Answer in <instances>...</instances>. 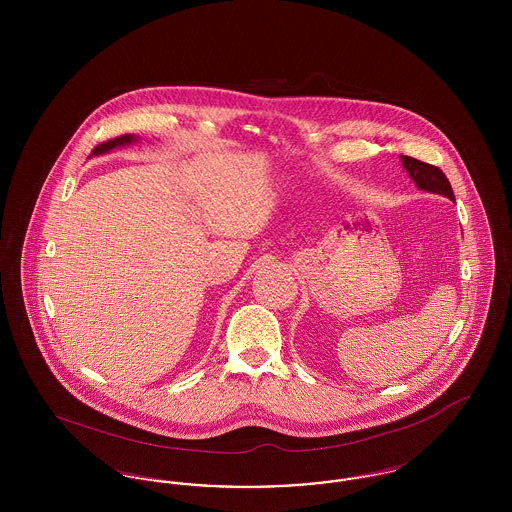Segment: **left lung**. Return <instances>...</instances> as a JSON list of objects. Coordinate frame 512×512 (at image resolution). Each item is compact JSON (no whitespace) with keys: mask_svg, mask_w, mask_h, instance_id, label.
<instances>
[{"mask_svg":"<svg viewBox=\"0 0 512 512\" xmlns=\"http://www.w3.org/2000/svg\"><path fill=\"white\" fill-rule=\"evenodd\" d=\"M401 161H403L405 171L409 172V176L413 178L414 184L420 190L430 192V194L445 195V197L455 201V194L451 190V184H449L447 176L441 172V169L430 165V163H422V161H418L414 157H407V155H403Z\"/></svg>","mask_w":512,"mask_h":512,"instance_id":"left-lung-1","label":"left lung"}]
</instances>
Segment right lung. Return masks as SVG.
<instances>
[{"mask_svg": "<svg viewBox=\"0 0 512 512\" xmlns=\"http://www.w3.org/2000/svg\"><path fill=\"white\" fill-rule=\"evenodd\" d=\"M130 142H134V136H132V134H124V136L107 140V142H103V144L94 147V149H92V155H101V153H105V151H109V149H113V147L124 146V144H130Z\"/></svg>", "mask_w": 512, "mask_h": 512, "instance_id": "add662e5", "label": "right lung"}]
</instances>
